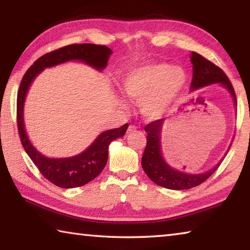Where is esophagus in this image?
Here are the masks:
<instances>
[{"mask_svg":"<svg viewBox=\"0 0 250 250\" xmlns=\"http://www.w3.org/2000/svg\"><path fill=\"white\" fill-rule=\"evenodd\" d=\"M135 129H137V126H135V125H129L128 132H132V131H134Z\"/></svg>","mask_w":250,"mask_h":250,"instance_id":"1","label":"esophagus"}]
</instances>
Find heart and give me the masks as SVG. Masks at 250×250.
<instances>
[{"label": "heart", "mask_w": 250, "mask_h": 250, "mask_svg": "<svg viewBox=\"0 0 250 250\" xmlns=\"http://www.w3.org/2000/svg\"><path fill=\"white\" fill-rule=\"evenodd\" d=\"M186 74L179 66L149 62L134 67L122 78L125 95L137 103L149 119L166 115L184 88ZM124 104V100L120 99Z\"/></svg>", "instance_id": "1"}]
</instances>
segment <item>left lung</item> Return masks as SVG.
<instances>
[{
  "mask_svg": "<svg viewBox=\"0 0 250 250\" xmlns=\"http://www.w3.org/2000/svg\"><path fill=\"white\" fill-rule=\"evenodd\" d=\"M193 64V78L191 83V90H197L208 84L221 83L229 91L236 104V95L232 84L224 71L208 59L202 55L193 52L191 55ZM163 119L155 120L146 125V146L143 152L141 164L146 174L151 181L162 188L170 189H188L202 184L213 173L217 170L219 162L213 168L201 174H189V173L177 171L171 167L164 161L161 152V130H162Z\"/></svg>",
  "mask_w": 250,
  "mask_h": 250,
  "instance_id": "1",
  "label": "left lung"
}]
</instances>
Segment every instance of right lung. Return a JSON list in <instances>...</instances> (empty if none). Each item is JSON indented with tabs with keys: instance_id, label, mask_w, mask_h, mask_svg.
<instances>
[{
	"instance_id": "1",
	"label": "right lung",
	"mask_w": 250,
	"mask_h": 250,
	"mask_svg": "<svg viewBox=\"0 0 250 250\" xmlns=\"http://www.w3.org/2000/svg\"><path fill=\"white\" fill-rule=\"evenodd\" d=\"M111 49L104 45L73 44L58 48L40 57L29 67L21 82L18 103H16V119L24 150L39 168L40 172L53 184L62 188H73L87 184L94 180L104 170L108 161V146L116 139L124 137L128 124L120 128L111 129L100 133L94 143L86 150L71 158L50 159L37 151L29 141L24 126L23 108L27 90L37 75L47 67H53L69 61H80L103 70L107 66Z\"/></svg>"
}]
</instances>
